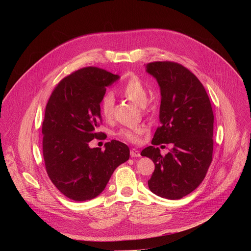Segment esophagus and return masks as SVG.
<instances>
[{"mask_svg":"<svg viewBox=\"0 0 251 251\" xmlns=\"http://www.w3.org/2000/svg\"><path fill=\"white\" fill-rule=\"evenodd\" d=\"M130 156H131L132 158L140 157V156H141V155H140V151H138V150L135 149V148H132V149L130 150Z\"/></svg>","mask_w":251,"mask_h":251,"instance_id":"obj_1","label":"esophagus"}]
</instances>
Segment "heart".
<instances>
[{
  "mask_svg": "<svg viewBox=\"0 0 251 251\" xmlns=\"http://www.w3.org/2000/svg\"><path fill=\"white\" fill-rule=\"evenodd\" d=\"M121 93L135 104L144 107L149 98V92L145 84L136 75L130 76L121 87ZM114 108V95L111 92L105 93L100 100V111L102 116L106 119H111ZM144 133L143 127L123 128L118 132V136L123 140L138 143L141 140L142 134Z\"/></svg>",
  "mask_w": 251,
  "mask_h": 251,
  "instance_id": "obj_1",
  "label": "heart"
}]
</instances>
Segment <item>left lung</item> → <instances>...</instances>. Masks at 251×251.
I'll list each match as a JSON object with an SVG mask.
<instances>
[{"instance_id": "8db88e82", "label": "left lung", "mask_w": 251, "mask_h": 251, "mask_svg": "<svg viewBox=\"0 0 251 251\" xmlns=\"http://www.w3.org/2000/svg\"><path fill=\"white\" fill-rule=\"evenodd\" d=\"M161 89L160 122L152 146L141 152L155 170L148 181L155 195L178 200L196 190L212 161L213 113L208 95L198 77L180 63L154 61L147 64ZM173 142L162 156L156 147Z\"/></svg>"}]
</instances>
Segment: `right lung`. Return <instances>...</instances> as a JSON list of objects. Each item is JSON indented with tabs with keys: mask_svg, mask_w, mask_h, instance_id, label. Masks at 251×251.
<instances>
[{
	"mask_svg": "<svg viewBox=\"0 0 251 251\" xmlns=\"http://www.w3.org/2000/svg\"><path fill=\"white\" fill-rule=\"evenodd\" d=\"M119 76L95 66L78 69L61 79L46 107L43 154L47 173L68 199L84 201L105 189L115 169L129 159L126 144L112 140L105 150L88 143L101 136L100 100Z\"/></svg>",
	"mask_w": 251,
	"mask_h": 251,
	"instance_id": "add662e5",
	"label": "right lung"
}]
</instances>
